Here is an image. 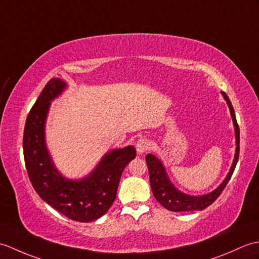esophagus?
I'll return each mask as SVG.
<instances>
[{
    "label": "esophagus",
    "instance_id": "34e87169",
    "mask_svg": "<svg viewBox=\"0 0 259 259\" xmlns=\"http://www.w3.org/2000/svg\"><path fill=\"white\" fill-rule=\"evenodd\" d=\"M151 147V143L148 139H140L138 140L137 144H136V149H137V152L139 154H142L147 151V150L150 149Z\"/></svg>",
    "mask_w": 259,
    "mask_h": 259
}]
</instances>
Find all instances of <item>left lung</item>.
I'll use <instances>...</instances> for the list:
<instances>
[{
  "label": "left lung",
  "instance_id": "1",
  "mask_svg": "<svg viewBox=\"0 0 259 259\" xmlns=\"http://www.w3.org/2000/svg\"><path fill=\"white\" fill-rule=\"evenodd\" d=\"M221 94L225 99L228 108H230L234 129H235L236 148H235V155H234V160L231 165V169L228 171L225 179L223 180V182H222L218 188L204 195L186 194L184 192L180 191L178 188L174 186L169 176H167L164 164L163 162L161 161V159H159L157 155H154L152 153L147 154L146 161L149 169L150 184H151L153 195L155 197V200H157L162 206L165 207L166 209H169V211L190 212V211H202V209L206 208L221 195L222 191L224 190L226 184L231 180L234 170H235V166L238 161V155H239V128L236 121L235 111H234V108L231 104L230 98L227 97V95L225 93L222 92Z\"/></svg>",
  "mask_w": 259,
  "mask_h": 259
}]
</instances>
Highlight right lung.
<instances>
[{
  "mask_svg": "<svg viewBox=\"0 0 259 259\" xmlns=\"http://www.w3.org/2000/svg\"><path fill=\"white\" fill-rule=\"evenodd\" d=\"M67 88L61 78H52L41 90L26 118L23 150L28 178L41 200L68 219L82 223L106 214L117 195L120 178L136 158L134 146L109 150L95 169L81 179H68L58 171L45 137L51 104Z\"/></svg>",
  "mask_w": 259,
  "mask_h": 259,
  "instance_id": "1",
  "label": "right lung"
}]
</instances>
